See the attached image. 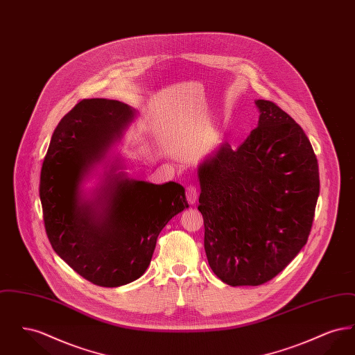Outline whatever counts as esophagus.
<instances>
[{
	"label": "esophagus",
	"mask_w": 355,
	"mask_h": 355,
	"mask_svg": "<svg viewBox=\"0 0 355 355\" xmlns=\"http://www.w3.org/2000/svg\"><path fill=\"white\" fill-rule=\"evenodd\" d=\"M186 200L190 205H194L197 202V198H198V189L194 185L187 186L186 187Z\"/></svg>",
	"instance_id": "34e87169"
}]
</instances>
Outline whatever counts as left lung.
Listing matches in <instances>:
<instances>
[{"label":"left lung","mask_w":355,"mask_h":355,"mask_svg":"<svg viewBox=\"0 0 355 355\" xmlns=\"http://www.w3.org/2000/svg\"><path fill=\"white\" fill-rule=\"evenodd\" d=\"M258 126L198 168L207 262L230 286L272 279L307 242L320 194L318 161L302 128L274 102L257 100Z\"/></svg>","instance_id":"obj_1"}]
</instances>
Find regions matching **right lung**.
I'll return each instance as SVG.
<instances>
[{"label":"right lung","mask_w":355,"mask_h":355,"mask_svg":"<svg viewBox=\"0 0 355 355\" xmlns=\"http://www.w3.org/2000/svg\"><path fill=\"white\" fill-rule=\"evenodd\" d=\"M132 117L123 102H78L57 125L41 169L40 198L51 248L97 286H122L139 278L161 230L189 207L184 186L153 185L122 173L94 201L81 198L85 174L121 138Z\"/></svg>","instance_id":"1"}]
</instances>
